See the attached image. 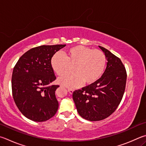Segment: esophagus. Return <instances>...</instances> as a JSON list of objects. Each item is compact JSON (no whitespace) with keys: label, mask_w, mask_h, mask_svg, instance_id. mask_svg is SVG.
I'll list each match as a JSON object with an SVG mask.
<instances>
[{"label":"esophagus","mask_w":146,"mask_h":146,"mask_svg":"<svg viewBox=\"0 0 146 146\" xmlns=\"http://www.w3.org/2000/svg\"><path fill=\"white\" fill-rule=\"evenodd\" d=\"M68 92H70V94H72L73 92V91H74V90H73V89H72L68 88Z\"/></svg>","instance_id":"obj_1"}]
</instances>
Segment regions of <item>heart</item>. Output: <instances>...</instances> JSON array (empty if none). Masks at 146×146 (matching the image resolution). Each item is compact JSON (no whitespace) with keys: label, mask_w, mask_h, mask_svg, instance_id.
I'll list each match as a JSON object with an SVG mask.
<instances>
[{"label":"heart","mask_w":146,"mask_h":146,"mask_svg":"<svg viewBox=\"0 0 146 146\" xmlns=\"http://www.w3.org/2000/svg\"><path fill=\"white\" fill-rule=\"evenodd\" d=\"M71 64L73 72L66 74L59 79V82L66 87H76L82 83H94L104 73L107 58L99 50L77 45L70 48L64 52L55 54L51 59V65L55 72L62 76L70 70Z\"/></svg>","instance_id":"1"}]
</instances>
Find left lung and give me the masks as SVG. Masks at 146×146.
I'll return each instance as SVG.
<instances>
[{
    "instance_id": "1",
    "label": "left lung",
    "mask_w": 146,
    "mask_h": 146,
    "mask_svg": "<svg viewBox=\"0 0 146 146\" xmlns=\"http://www.w3.org/2000/svg\"><path fill=\"white\" fill-rule=\"evenodd\" d=\"M107 60V68L99 80L73 93L78 113L90 121H101L117 109L125 91L127 74L121 59L99 46Z\"/></svg>"
}]
</instances>
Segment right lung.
<instances>
[{
  "label": "right lung",
  "mask_w": 146,
  "mask_h": 146,
  "mask_svg": "<svg viewBox=\"0 0 146 146\" xmlns=\"http://www.w3.org/2000/svg\"><path fill=\"white\" fill-rule=\"evenodd\" d=\"M65 46L42 45L31 48L21 56L13 69V99L22 114L32 121H46L57 112L59 103L55 92L59 86L51 85L56 79L51 59Z\"/></svg>",
  "instance_id": "right-lung-1"
}]
</instances>
